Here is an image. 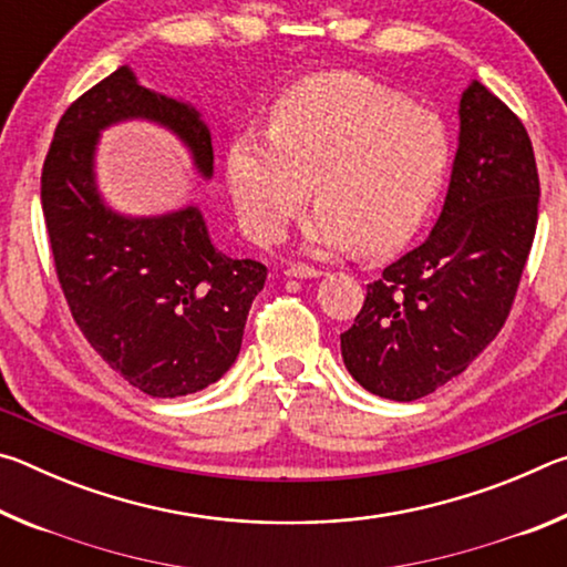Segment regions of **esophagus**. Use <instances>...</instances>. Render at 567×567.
<instances>
[{"mask_svg":"<svg viewBox=\"0 0 567 567\" xmlns=\"http://www.w3.org/2000/svg\"><path fill=\"white\" fill-rule=\"evenodd\" d=\"M285 275H287V277H297V280H312V277H322V270H318V267H310V265L297 262V265L287 267Z\"/></svg>","mask_w":567,"mask_h":567,"instance_id":"34e87169","label":"esophagus"}]
</instances>
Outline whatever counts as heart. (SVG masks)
Masks as SVG:
<instances>
[{"instance_id": "b5f03b06", "label": "heart", "mask_w": 567, "mask_h": 567, "mask_svg": "<svg viewBox=\"0 0 567 567\" xmlns=\"http://www.w3.org/2000/svg\"><path fill=\"white\" fill-rule=\"evenodd\" d=\"M453 145L435 112L412 107L368 76H305L277 97L270 134L229 142L225 177L257 243L280 239L307 199L310 249L385 255L415 235L443 187Z\"/></svg>"}]
</instances>
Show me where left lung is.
Segmentation results:
<instances>
[{
  "instance_id": "obj_1",
  "label": "left lung",
  "mask_w": 567,
  "mask_h": 567,
  "mask_svg": "<svg viewBox=\"0 0 567 567\" xmlns=\"http://www.w3.org/2000/svg\"><path fill=\"white\" fill-rule=\"evenodd\" d=\"M457 114L453 175L433 233L368 285L340 334L350 375L388 400L430 395L495 340L533 247L540 179L523 122L480 82L463 92Z\"/></svg>"
}]
</instances>
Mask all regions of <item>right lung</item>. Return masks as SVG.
I'll list each match as a JSON object with an SVG mask.
<instances>
[{
  "label": "right lung",
  "mask_w": 567,
  "mask_h": 567,
  "mask_svg": "<svg viewBox=\"0 0 567 567\" xmlns=\"http://www.w3.org/2000/svg\"><path fill=\"white\" fill-rule=\"evenodd\" d=\"M127 120L177 134L199 175L213 177V137L199 112L142 87L124 64L56 124L42 167V213L76 328L132 388L182 398L233 368L267 267L219 252L195 205L159 217L107 207L94 152L102 130Z\"/></svg>",
  "instance_id": "1"
}]
</instances>
